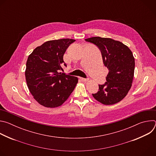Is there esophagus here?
Instances as JSON below:
<instances>
[{
	"label": "esophagus",
	"mask_w": 156,
	"mask_h": 156,
	"mask_svg": "<svg viewBox=\"0 0 156 156\" xmlns=\"http://www.w3.org/2000/svg\"><path fill=\"white\" fill-rule=\"evenodd\" d=\"M80 80L83 81V82H86L88 81V79H86V78H80Z\"/></svg>",
	"instance_id": "esophagus-1"
}]
</instances>
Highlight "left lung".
<instances>
[{
  "instance_id": "obj_1",
  "label": "left lung",
  "mask_w": 156,
  "mask_h": 156,
  "mask_svg": "<svg viewBox=\"0 0 156 156\" xmlns=\"http://www.w3.org/2000/svg\"><path fill=\"white\" fill-rule=\"evenodd\" d=\"M85 41L98 47L108 70L107 82L99 84V91L93 96L104 105L120 102L129 91L134 76L135 62L132 52L122 42L110 38L92 37Z\"/></svg>"
}]
</instances>
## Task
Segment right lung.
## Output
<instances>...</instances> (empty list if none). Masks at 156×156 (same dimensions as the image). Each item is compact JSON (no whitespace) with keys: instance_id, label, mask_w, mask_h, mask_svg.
Segmentation results:
<instances>
[{"instance_id":"1","label":"right lung","mask_w":156,"mask_h":156,"mask_svg":"<svg viewBox=\"0 0 156 156\" xmlns=\"http://www.w3.org/2000/svg\"><path fill=\"white\" fill-rule=\"evenodd\" d=\"M72 39L49 41L37 47L28 56L25 77L34 99L41 105L50 108L60 106L66 101L78 83L77 77L62 73V66H66L63 55Z\"/></svg>"}]
</instances>
